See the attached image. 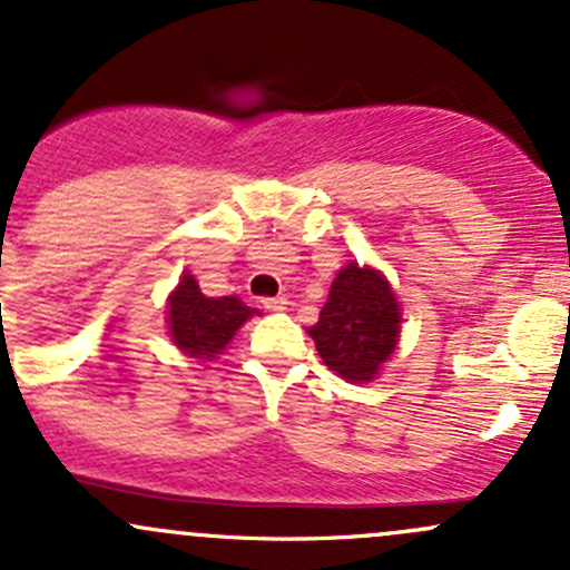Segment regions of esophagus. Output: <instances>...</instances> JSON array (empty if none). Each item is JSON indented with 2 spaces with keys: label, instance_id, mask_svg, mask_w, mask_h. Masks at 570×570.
Listing matches in <instances>:
<instances>
[{
  "label": "esophagus",
  "instance_id": "obj_1",
  "mask_svg": "<svg viewBox=\"0 0 570 570\" xmlns=\"http://www.w3.org/2000/svg\"><path fill=\"white\" fill-rule=\"evenodd\" d=\"M262 305H265L267 311H284L286 305H289V301H286L284 295H281V297H265V301H262Z\"/></svg>",
  "mask_w": 570,
  "mask_h": 570
}]
</instances>
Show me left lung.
Masks as SVG:
<instances>
[{"mask_svg":"<svg viewBox=\"0 0 570 570\" xmlns=\"http://www.w3.org/2000/svg\"><path fill=\"white\" fill-rule=\"evenodd\" d=\"M325 365L346 382H371L391 361L401 308L380 269L350 262L335 275L320 322L308 331Z\"/></svg>","mask_w":570,"mask_h":570,"instance_id":"1","label":"left lung"}]
</instances>
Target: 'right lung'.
I'll return each mask as SVG.
<instances>
[{
  "mask_svg": "<svg viewBox=\"0 0 570 570\" xmlns=\"http://www.w3.org/2000/svg\"><path fill=\"white\" fill-rule=\"evenodd\" d=\"M254 314L256 308L245 305L239 297H207L190 273H183L177 289L169 295L166 322L169 335L183 355L196 361H213L226 350L235 333Z\"/></svg>",
  "mask_w": 570,
  "mask_h": 570,
  "instance_id": "add662e5",
  "label": "right lung"
}]
</instances>
